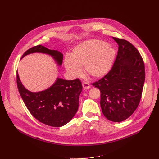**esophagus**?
<instances>
[{
    "instance_id": "esophagus-1",
    "label": "esophagus",
    "mask_w": 159,
    "mask_h": 159,
    "mask_svg": "<svg viewBox=\"0 0 159 159\" xmlns=\"http://www.w3.org/2000/svg\"><path fill=\"white\" fill-rule=\"evenodd\" d=\"M82 87H83V88H84V89H89V88H90V85L88 84V82H82Z\"/></svg>"
}]
</instances>
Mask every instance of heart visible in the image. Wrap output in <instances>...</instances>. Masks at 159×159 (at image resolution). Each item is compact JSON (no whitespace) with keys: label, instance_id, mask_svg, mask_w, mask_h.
<instances>
[{"label":"heart","instance_id":"obj_1","mask_svg":"<svg viewBox=\"0 0 159 159\" xmlns=\"http://www.w3.org/2000/svg\"><path fill=\"white\" fill-rule=\"evenodd\" d=\"M115 58V49L106 43L97 39L88 40L77 45L70 57L64 59L66 68L73 77L84 72L92 78L104 77L111 70Z\"/></svg>","mask_w":159,"mask_h":159}]
</instances>
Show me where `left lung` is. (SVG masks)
<instances>
[{"label": "left lung", "instance_id": "left-lung-1", "mask_svg": "<svg viewBox=\"0 0 159 159\" xmlns=\"http://www.w3.org/2000/svg\"><path fill=\"white\" fill-rule=\"evenodd\" d=\"M113 39L119 48L112 68L92 85L101 91L100 104L106 118L119 122L129 117L140 103L145 67L134 46L124 39Z\"/></svg>", "mask_w": 159, "mask_h": 159}]
</instances>
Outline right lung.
Returning a JSON list of instances; mask_svg holds the SVG:
<instances>
[{
    "instance_id": "right-lung-1",
    "label": "right lung",
    "mask_w": 159,
    "mask_h": 159,
    "mask_svg": "<svg viewBox=\"0 0 159 159\" xmlns=\"http://www.w3.org/2000/svg\"><path fill=\"white\" fill-rule=\"evenodd\" d=\"M33 53L48 54L53 57L58 65L62 63V53L41 45L30 48L22 58ZM16 83L19 93L28 110L42 123L53 127L62 126L72 119L78 110L79 96L82 89L79 79L67 80L57 78L51 87L39 92H31L25 88L17 72Z\"/></svg>"
}]
</instances>
